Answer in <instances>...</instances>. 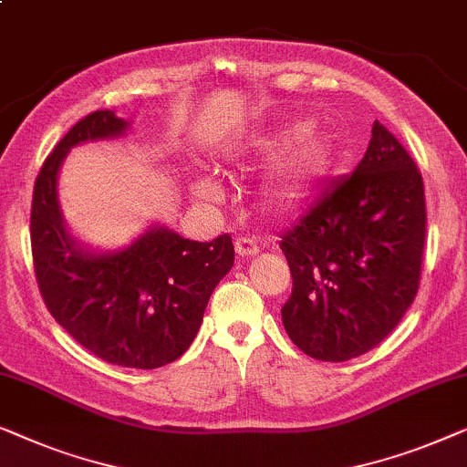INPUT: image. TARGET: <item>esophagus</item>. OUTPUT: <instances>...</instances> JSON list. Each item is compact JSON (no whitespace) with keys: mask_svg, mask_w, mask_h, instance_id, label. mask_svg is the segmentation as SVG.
Returning <instances> with one entry per match:
<instances>
[{"mask_svg":"<svg viewBox=\"0 0 467 467\" xmlns=\"http://www.w3.org/2000/svg\"><path fill=\"white\" fill-rule=\"evenodd\" d=\"M234 249L236 254L241 255V258H247V255H255L260 252V245H258V239L255 236H241V239H236L234 243Z\"/></svg>","mask_w":467,"mask_h":467,"instance_id":"esophagus-1","label":"esophagus"}]
</instances>
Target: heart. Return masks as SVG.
<instances>
[{
	"label": "heart",
	"mask_w": 467,
	"mask_h": 467,
	"mask_svg": "<svg viewBox=\"0 0 467 467\" xmlns=\"http://www.w3.org/2000/svg\"><path fill=\"white\" fill-rule=\"evenodd\" d=\"M332 141L326 133L315 127H302L296 130L287 143L284 156H281L277 171H275L271 183H268L266 196L271 205L277 209H287L308 192V188L326 173L332 162ZM196 194L201 199L212 201L218 196V186L201 177L194 183Z\"/></svg>",
	"instance_id": "b5f03b06"
}]
</instances>
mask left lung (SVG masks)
Segmentation results:
<instances>
[{
  "instance_id": "8db88e82",
  "label": "left lung",
  "mask_w": 467,
  "mask_h": 467,
  "mask_svg": "<svg viewBox=\"0 0 467 467\" xmlns=\"http://www.w3.org/2000/svg\"><path fill=\"white\" fill-rule=\"evenodd\" d=\"M425 224L423 177L377 120L356 171L281 234L294 285L281 319L292 343L321 362L374 349L417 296Z\"/></svg>"
}]
</instances>
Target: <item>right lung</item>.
Here are the masks:
<instances>
[{"instance_id":"obj_1","label":"right lung","mask_w":467,"mask_h":467,"mask_svg":"<svg viewBox=\"0 0 467 467\" xmlns=\"http://www.w3.org/2000/svg\"><path fill=\"white\" fill-rule=\"evenodd\" d=\"M127 127L99 109L57 143L34 186L31 254L46 308L84 349L109 364L152 370L192 345L209 296L234 265V245L231 234L199 243L162 226L109 254L71 239L57 196L61 162L78 143L109 140Z\"/></svg>"}]
</instances>
